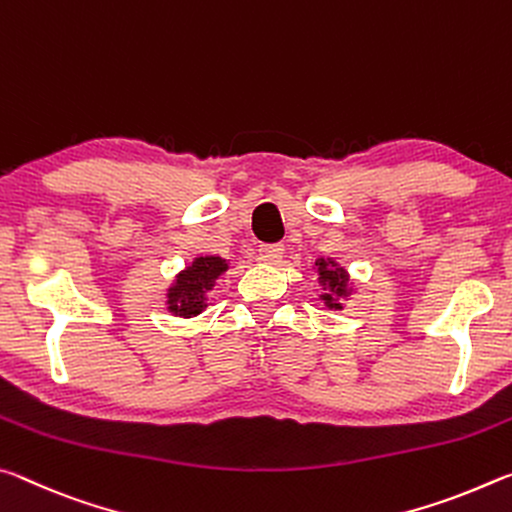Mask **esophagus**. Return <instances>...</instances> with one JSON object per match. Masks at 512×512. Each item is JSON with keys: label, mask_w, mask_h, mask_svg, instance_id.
Segmentation results:
<instances>
[{"label": "esophagus", "mask_w": 512, "mask_h": 512, "mask_svg": "<svg viewBox=\"0 0 512 512\" xmlns=\"http://www.w3.org/2000/svg\"><path fill=\"white\" fill-rule=\"evenodd\" d=\"M283 256V247L281 245H261L258 249V258L263 263H276Z\"/></svg>", "instance_id": "34e87169"}]
</instances>
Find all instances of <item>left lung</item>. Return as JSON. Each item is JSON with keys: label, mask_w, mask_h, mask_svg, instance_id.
I'll list each match as a JSON object with an SVG mask.
<instances>
[{"label": "left lung", "mask_w": 512, "mask_h": 512, "mask_svg": "<svg viewBox=\"0 0 512 512\" xmlns=\"http://www.w3.org/2000/svg\"><path fill=\"white\" fill-rule=\"evenodd\" d=\"M317 274H320L322 295L320 299L331 311H342V297H349V276L345 267H340L333 258H317Z\"/></svg>", "instance_id": "1"}]
</instances>
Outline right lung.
Wrapping results in <instances>:
<instances>
[{"label": "right lung", "mask_w": 512, "mask_h": 512, "mask_svg": "<svg viewBox=\"0 0 512 512\" xmlns=\"http://www.w3.org/2000/svg\"><path fill=\"white\" fill-rule=\"evenodd\" d=\"M229 263L220 256H199L167 288V311L179 317L199 315L208 306V292Z\"/></svg>", "instance_id": "obj_1"}]
</instances>
